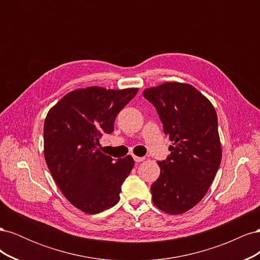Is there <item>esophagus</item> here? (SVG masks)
Listing matches in <instances>:
<instances>
[{"instance_id":"esophagus-1","label":"esophagus","mask_w":260,"mask_h":260,"mask_svg":"<svg viewBox=\"0 0 260 260\" xmlns=\"http://www.w3.org/2000/svg\"><path fill=\"white\" fill-rule=\"evenodd\" d=\"M133 159H135V161H136V162H141V161H143L145 158H144V157H138V156H133Z\"/></svg>"}]
</instances>
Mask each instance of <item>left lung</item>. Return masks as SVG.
Masks as SVG:
<instances>
[{"label":"left lung","mask_w":260,"mask_h":260,"mask_svg":"<svg viewBox=\"0 0 260 260\" xmlns=\"http://www.w3.org/2000/svg\"><path fill=\"white\" fill-rule=\"evenodd\" d=\"M143 96L156 108L172 142L171 153L158 161L160 175L151 186L152 200L167 214H182L205 196L221 161L217 114L186 83H164L146 89Z\"/></svg>","instance_id":"left-lung-1"}]
</instances>
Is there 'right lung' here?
I'll use <instances>...</instances> for the list:
<instances>
[{
  "label": "right lung",
  "mask_w": 260,
  "mask_h": 260,
  "mask_svg": "<svg viewBox=\"0 0 260 260\" xmlns=\"http://www.w3.org/2000/svg\"><path fill=\"white\" fill-rule=\"evenodd\" d=\"M138 89L106 90L90 86L70 92L44 121V157L65 198L86 214H99L120 200L121 185L133 158L114 159L100 151L103 133L114 131L117 115Z\"/></svg>",
  "instance_id": "right-lung-1"
}]
</instances>
